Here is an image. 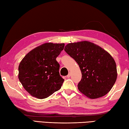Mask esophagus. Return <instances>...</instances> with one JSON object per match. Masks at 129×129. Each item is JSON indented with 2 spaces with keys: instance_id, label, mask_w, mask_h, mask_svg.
<instances>
[{
  "instance_id": "34e87169",
  "label": "esophagus",
  "mask_w": 129,
  "mask_h": 129,
  "mask_svg": "<svg viewBox=\"0 0 129 129\" xmlns=\"http://www.w3.org/2000/svg\"><path fill=\"white\" fill-rule=\"evenodd\" d=\"M70 77H71V73H69V74L67 75V78H69Z\"/></svg>"
}]
</instances>
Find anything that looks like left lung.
<instances>
[{
	"label": "left lung",
	"instance_id": "8db88e82",
	"mask_svg": "<svg viewBox=\"0 0 129 129\" xmlns=\"http://www.w3.org/2000/svg\"><path fill=\"white\" fill-rule=\"evenodd\" d=\"M64 51L81 69L82 79L78 88L82 94L96 99L108 93L117 78L116 63L110 54L88 41L67 44Z\"/></svg>",
	"mask_w": 129,
	"mask_h": 129
}]
</instances>
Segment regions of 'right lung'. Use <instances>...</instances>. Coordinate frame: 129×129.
<instances>
[{
  "label": "right lung",
  "mask_w": 129,
  "mask_h": 129,
  "mask_svg": "<svg viewBox=\"0 0 129 129\" xmlns=\"http://www.w3.org/2000/svg\"><path fill=\"white\" fill-rule=\"evenodd\" d=\"M64 47V43H44L29 51L20 62L18 78L32 96L47 98L62 87L64 79L56 58Z\"/></svg>",
  "instance_id": "add662e5"
}]
</instances>
